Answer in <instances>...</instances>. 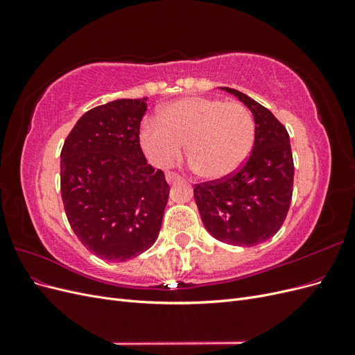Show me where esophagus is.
<instances>
[{"mask_svg":"<svg viewBox=\"0 0 355 355\" xmlns=\"http://www.w3.org/2000/svg\"><path fill=\"white\" fill-rule=\"evenodd\" d=\"M166 179H167L168 184H173V182H178L180 179V176L178 173H175V171H167Z\"/></svg>","mask_w":355,"mask_h":355,"instance_id":"34e87169","label":"esophagus"}]
</instances>
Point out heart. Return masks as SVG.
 <instances>
[{
    "mask_svg": "<svg viewBox=\"0 0 355 355\" xmlns=\"http://www.w3.org/2000/svg\"><path fill=\"white\" fill-rule=\"evenodd\" d=\"M254 133V118L244 105L192 96L167 105L159 120L146 118L139 141L149 161L163 168L175 163L187 144L191 167L202 178L218 180L244 164Z\"/></svg>",
    "mask_w": 355,
    "mask_h": 355,
    "instance_id": "b5f03b06",
    "label": "heart"
}]
</instances>
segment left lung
<instances>
[{
    "label": "left lung",
    "instance_id": "1",
    "mask_svg": "<svg viewBox=\"0 0 355 355\" xmlns=\"http://www.w3.org/2000/svg\"><path fill=\"white\" fill-rule=\"evenodd\" d=\"M254 116L252 153L244 164L218 180L194 185V198L206 230L231 245H257L278 232L293 194V155L286 127L249 96L230 87Z\"/></svg>",
    "mask_w": 355,
    "mask_h": 355
}]
</instances>
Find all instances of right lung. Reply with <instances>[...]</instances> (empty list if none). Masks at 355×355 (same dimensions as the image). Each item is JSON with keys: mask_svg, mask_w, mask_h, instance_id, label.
I'll list each match as a JSON object with an SVG mask.
<instances>
[{"mask_svg": "<svg viewBox=\"0 0 355 355\" xmlns=\"http://www.w3.org/2000/svg\"><path fill=\"white\" fill-rule=\"evenodd\" d=\"M146 98L118 99L85 112L60 153V192L68 222L85 249L125 262L151 247L168 198L139 141Z\"/></svg>", "mask_w": 355, "mask_h": 355, "instance_id": "obj_1", "label": "right lung"}]
</instances>
